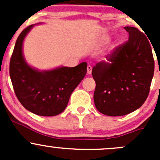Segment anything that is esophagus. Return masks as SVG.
Segmentation results:
<instances>
[{"instance_id": "34e87169", "label": "esophagus", "mask_w": 160, "mask_h": 160, "mask_svg": "<svg viewBox=\"0 0 160 160\" xmlns=\"http://www.w3.org/2000/svg\"><path fill=\"white\" fill-rule=\"evenodd\" d=\"M87 70H88V74L91 73V72H92V67H91V66L88 65V67H87Z\"/></svg>"}]
</instances>
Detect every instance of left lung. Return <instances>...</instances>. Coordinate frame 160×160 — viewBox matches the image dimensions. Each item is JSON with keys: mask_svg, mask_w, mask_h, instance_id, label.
I'll list each match as a JSON object with an SVG mask.
<instances>
[{"mask_svg": "<svg viewBox=\"0 0 160 160\" xmlns=\"http://www.w3.org/2000/svg\"><path fill=\"white\" fill-rule=\"evenodd\" d=\"M128 40L114 48L107 61L92 69L96 83L93 101L98 111L122 116L139 108L149 96L154 59L147 37L135 27H125Z\"/></svg>", "mask_w": 160, "mask_h": 160, "instance_id": "1", "label": "left lung"}]
</instances>
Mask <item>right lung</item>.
<instances>
[{
	"instance_id": "right-lung-1",
	"label": "right lung",
	"mask_w": 160,
	"mask_h": 160,
	"mask_svg": "<svg viewBox=\"0 0 160 160\" xmlns=\"http://www.w3.org/2000/svg\"><path fill=\"white\" fill-rule=\"evenodd\" d=\"M34 25L18 37L10 60L9 72L16 97L28 111L41 116H55L67 108L70 97L87 73V62L75 67H59L50 71L34 70L25 62L22 44Z\"/></svg>"
}]
</instances>
